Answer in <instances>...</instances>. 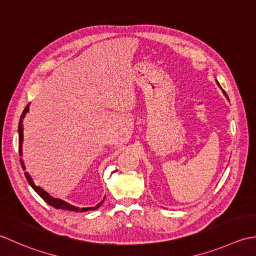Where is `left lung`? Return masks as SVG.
<instances>
[{"mask_svg": "<svg viewBox=\"0 0 256 256\" xmlns=\"http://www.w3.org/2000/svg\"><path fill=\"white\" fill-rule=\"evenodd\" d=\"M218 86H220V84H218ZM220 87H221V86H220ZM223 92H224V95H226V98H228V95H226V92H224V90H223Z\"/></svg>", "mask_w": 256, "mask_h": 256, "instance_id": "left-lung-1", "label": "left lung"}]
</instances>
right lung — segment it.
Instances as JSON below:
<instances>
[{
    "label": "right lung",
    "mask_w": 256,
    "mask_h": 256,
    "mask_svg": "<svg viewBox=\"0 0 256 256\" xmlns=\"http://www.w3.org/2000/svg\"><path fill=\"white\" fill-rule=\"evenodd\" d=\"M28 107H30V104L28 105H26V107H25V109H24V112H22V116H20V122H18V152H20V156H22V144H23V119H24V117H25V114H26V112H28ZM20 166H22V168H23V170H25V166H24V162H23V160L22 159H20ZM24 174H25V178L28 179V184H30V186L33 188V189L35 190V192H38V194L42 198V199H43L46 203H48L50 206H52L53 208H62V210H67V211H75V212H86V211H92V210H96V208H98L99 206H102V203L104 202V200L100 202V203H98V204L96 206H94V208H77V206H72V204H70V203H67V202H65V201H62V200H60V199H56V198H53V196H50L48 192L46 191H44L43 189H42V188H40V186H35V184H34V181L32 180V178H30V176L28 174V172H24Z\"/></svg>",
    "instance_id": "obj_1"
}]
</instances>
